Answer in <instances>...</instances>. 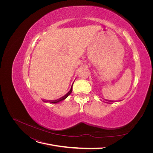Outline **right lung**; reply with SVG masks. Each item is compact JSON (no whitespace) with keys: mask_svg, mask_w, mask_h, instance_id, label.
Instances as JSON below:
<instances>
[{"mask_svg":"<svg viewBox=\"0 0 153 153\" xmlns=\"http://www.w3.org/2000/svg\"><path fill=\"white\" fill-rule=\"evenodd\" d=\"M72 87H71V90L69 91V92H68V93H67L63 97H62L61 99H60L59 100H56V101H54V102H48L49 103H53V104H56V103H59V102H62V101H63V100H65L68 96L71 94V92H72ZM45 102H47L46 101H44Z\"/></svg>","mask_w":153,"mask_h":153,"instance_id":"right-lung-1","label":"right lung"}]
</instances>
